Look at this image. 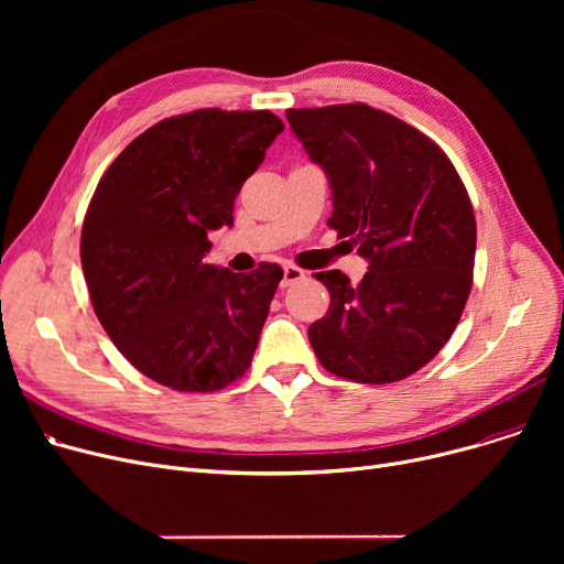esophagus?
Listing matches in <instances>:
<instances>
[{
  "instance_id": "obj_1",
  "label": "esophagus",
  "mask_w": 564,
  "mask_h": 564,
  "mask_svg": "<svg viewBox=\"0 0 564 564\" xmlns=\"http://www.w3.org/2000/svg\"><path fill=\"white\" fill-rule=\"evenodd\" d=\"M304 276H306V272H304V270H300L297 264H285L281 288H288V285H292V283H297V281H302Z\"/></svg>"
}]
</instances>
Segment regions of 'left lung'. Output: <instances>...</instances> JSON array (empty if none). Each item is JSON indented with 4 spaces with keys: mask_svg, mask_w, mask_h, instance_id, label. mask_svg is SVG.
I'll return each mask as SVG.
<instances>
[{
    "mask_svg": "<svg viewBox=\"0 0 564 564\" xmlns=\"http://www.w3.org/2000/svg\"><path fill=\"white\" fill-rule=\"evenodd\" d=\"M308 158L329 177V226L368 260L351 285L317 272L329 311L308 327L319 364L359 383L400 381L453 336L476 260V215L448 155L400 118L364 102L288 109Z\"/></svg>",
    "mask_w": 564,
    "mask_h": 564,
    "instance_id": "obj_1",
    "label": "left lung"
}]
</instances>
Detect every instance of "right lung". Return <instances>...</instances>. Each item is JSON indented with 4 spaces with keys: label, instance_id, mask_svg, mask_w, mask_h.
<instances>
[{
    "label": "right lung",
    "instance_id": "add662e5",
    "mask_svg": "<svg viewBox=\"0 0 564 564\" xmlns=\"http://www.w3.org/2000/svg\"><path fill=\"white\" fill-rule=\"evenodd\" d=\"M283 132L272 111L196 109L139 134L100 177L82 226V270L118 351L183 393L240 379L283 270L235 274L205 262L207 232Z\"/></svg>",
    "mask_w": 564,
    "mask_h": 564
}]
</instances>
